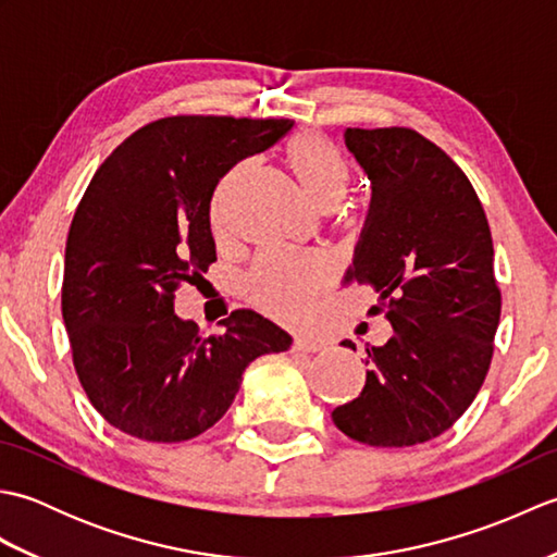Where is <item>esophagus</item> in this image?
I'll list each match as a JSON object with an SVG mask.
<instances>
[{"label":"esophagus","mask_w":557,"mask_h":557,"mask_svg":"<svg viewBox=\"0 0 557 557\" xmlns=\"http://www.w3.org/2000/svg\"><path fill=\"white\" fill-rule=\"evenodd\" d=\"M323 349V342L318 339H309V337H297L292 345V351H306V354H313V351H321Z\"/></svg>","instance_id":"34e87169"}]
</instances>
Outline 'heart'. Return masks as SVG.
<instances>
[{
  "label": "heart",
  "instance_id": "obj_1",
  "mask_svg": "<svg viewBox=\"0 0 557 557\" xmlns=\"http://www.w3.org/2000/svg\"><path fill=\"white\" fill-rule=\"evenodd\" d=\"M292 174L318 208L337 206L351 184V170L337 146L321 132H299L285 146ZM248 174L239 164L224 176L212 198V224L220 234L230 230V210L236 188ZM333 263L321 253H265L246 277V297L280 323L301 325L309 321L315 301L333 285Z\"/></svg>",
  "mask_w": 557,
  "mask_h": 557
}]
</instances>
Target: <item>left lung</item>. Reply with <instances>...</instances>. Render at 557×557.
Masks as SVG:
<instances>
[{
	"mask_svg": "<svg viewBox=\"0 0 557 557\" xmlns=\"http://www.w3.org/2000/svg\"><path fill=\"white\" fill-rule=\"evenodd\" d=\"M345 144L373 184L345 280L377 292L369 313H383L393 337L366 347V385L333 421L366 445H419L486 381L500 323L491 227L467 174L413 128H347Z\"/></svg>",
	"mask_w": 557,
	"mask_h": 557,
	"instance_id": "1",
	"label": "left lung"
}]
</instances>
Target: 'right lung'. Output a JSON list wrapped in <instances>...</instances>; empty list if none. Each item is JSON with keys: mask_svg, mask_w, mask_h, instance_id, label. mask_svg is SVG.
Segmentation results:
<instances>
[{"mask_svg": "<svg viewBox=\"0 0 557 557\" xmlns=\"http://www.w3.org/2000/svg\"><path fill=\"white\" fill-rule=\"evenodd\" d=\"M292 120L176 114L128 136L100 164L66 236L62 315L78 381L100 417L148 443L215 425L242 373L292 337L248 309L203 337L174 313V292L215 263L210 200L236 162Z\"/></svg>", "mask_w": 557, "mask_h": 557, "instance_id": "add662e5", "label": "right lung"}]
</instances>
